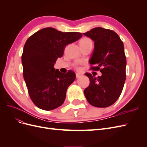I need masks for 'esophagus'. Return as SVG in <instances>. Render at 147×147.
<instances>
[{"label":"esophagus","instance_id":"34e87169","mask_svg":"<svg viewBox=\"0 0 147 147\" xmlns=\"http://www.w3.org/2000/svg\"><path fill=\"white\" fill-rule=\"evenodd\" d=\"M82 76V74H79V73H76V77L78 78H80V77H81Z\"/></svg>","mask_w":147,"mask_h":147}]
</instances>
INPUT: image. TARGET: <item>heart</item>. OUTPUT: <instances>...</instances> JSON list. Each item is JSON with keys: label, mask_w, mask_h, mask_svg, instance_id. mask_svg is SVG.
Instances as JSON below:
<instances>
[{"label": "heart", "mask_w": 147, "mask_h": 147, "mask_svg": "<svg viewBox=\"0 0 147 147\" xmlns=\"http://www.w3.org/2000/svg\"><path fill=\"white\" fill-rule=\"evenodd\" d=\"M91 42V40L90 38L85 37V38H82L81 40L80 41V43H87V42ZM75 66H76V67L77 68L78 70H80V67L78 66L77 64H75Z\"/></svg>", "instance_id": "obj_1"}]
</instances>
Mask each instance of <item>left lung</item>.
<instances>
[{"label": "left lung", "mask_w": 147, "mask_h": 147, "mask_svg": "<svg viewBox=\"0 0 147 147\" xmlns=\"http://www.w3.org/2000/svg\"><path fill=\"white\" fill-rule=\"evenodd\" d=\"M83 34L94 42V51L89 61L91 69L102 73L97 78L85 74L90 84L84 94L92 106L107 107L119 98L126 80V59L123 43L113 30L100 27Z\"/></svg>", "instance_id": "8db88e82"}]
</instances>
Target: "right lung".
Here are the masks:
<instances>
[{"instance_id":"1","label":"right lung","mask_w":147,"mask_h":147,"mask_svg":"<svg viewBox=\"0 0 147 147\" xmlns=\"http://www.w3.org/2000/svg\"><path fill=\"white\" fill-rule=\"evenodd\" d=\"M82 37L80 32H63L43 28L27 40L22 55L23 77L29 96L39 109L52 110L64 103L66 91L76 78L72 70L66 74L53 67L65 47Z\"/></svg>"}]
</instances>
